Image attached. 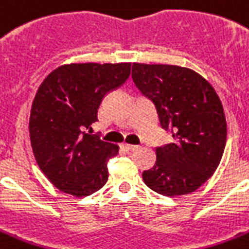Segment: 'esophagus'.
I'll return each mask as SVG.
<instances>
[{
  "instance_id": "1",
  "label": "esophagus",
  "mask_w": 249,
  "mask_h": 249,
  "mask_svg": "<svg viewBox=\"0 0 249 249\" xmlns=\"http://www.w3.org/2000/svg\"><path fill=\"white\" fill-rule=\"evenodd\" d=\"M121 148L124 150H135L138 149V145H133V144H126V143H123L121 144Z\"/></svg>"
}]
</instances>
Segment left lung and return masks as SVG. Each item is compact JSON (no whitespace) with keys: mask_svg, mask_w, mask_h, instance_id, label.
Returning a JSON list of instances; mask_svg holds the SVG:
<instances>
[{"mask_svg":"<svg viewBox=\"0 0 249 249\" xmlns=\"http://www.w3.org/2000/svg\"><path fill=\"white\" fill-rule=\"evenodd\" d=\"M131 76L173 138L156 149L144 183L170 197L196 191L218 168L227 142L224 108L214 87L195 71L170 64L133 63Z\"/></svg>","mask_w":249,"mask_h":249,"instance_id":"1","label":"left lung"}]
</instances>
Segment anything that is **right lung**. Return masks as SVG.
Wrapping results in <instances>:
<instances>
[{
  "label": "right lung",
  "instance_id": "1",
  "mask_svg": "<svg viewBox=\"0 0 249 249\" xmlns=\"http://www.w3.org/2000/svg\"><path fill=\"white\" fill-rule=\"evenodd\" d=\"M130 68V63L63 64L39 86L29 120L31 148L41 172L60 191L83 197L107 182V162L119 145L91 134V125L102 99L129 78Z\"/></svg>",
  "mask_w": 249,
  "mask_h": 249
}]
</instances>
